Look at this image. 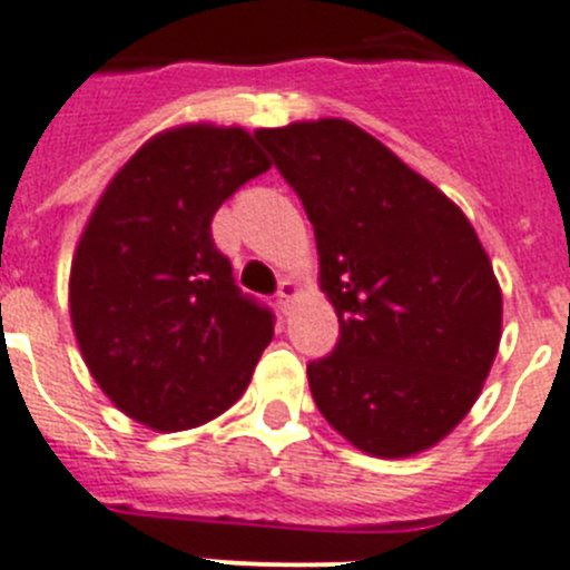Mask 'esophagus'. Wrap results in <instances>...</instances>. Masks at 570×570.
Wrapping results in <instances>:
<instances>
[{"instance_id": "1", "label": "esophagus", "mask_w": 570, "mask_h": 570, "mask_svg": "<svg viewBox=\"0 0 570 570\" xmlns=\"http://www.w3.org/2000/svg\"><path fill=\"white\" fill-rule=\"evenodd\" d=\"M296 296H299V285H296V282H291V279L282 282V285H279V308H282V314H288Z\"/></svg>"}]
</instances>
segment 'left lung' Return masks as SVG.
<instances>
[{
    "label": "left lung",
    "instance_id": "1",
    "mask_svg": "<svg viewBox=\"0 0 570 570\" xmlns=\"http://www.w3.org/2000/svg\"><path fill=\"white\" fill-rule=\"evenodd\" d=\"M316 234L340 345L308 365L320 414L380 460L445 440L480 400L502 291L460 205L347 119L256 130Z\"/></svg>",
    "mask_w": 570,
    "mask_h": 570
}]
</instances>
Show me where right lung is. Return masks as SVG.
Listing matches in <instances>:
<instances>
[{
    "label": "right lung",
    "mask_w": 570,
    "mask_h": 570,
    "mask_svg": "<svg viewBox=\"0 0 570 570\" xmlns=\"http://www.w3.org/2000/svg\"><path fill=\"white\" fill-rule=\"evenodd\" d=\"M271 168L256 134L188 122L116 170L73 250L68 308L90 376L159 434L225 414L274 340L210 239L219 205Z\"/></svg>",
    "instance_id": "1"
}]
</instances>
